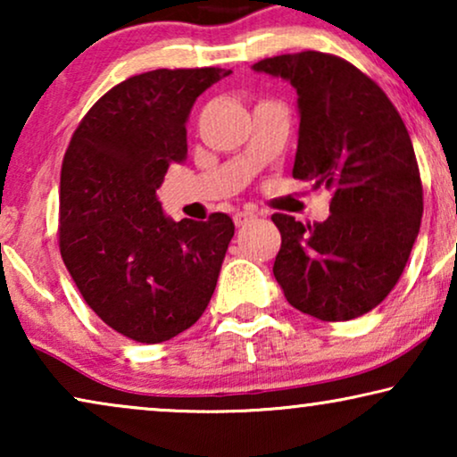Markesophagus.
Returning a JSON list of instances; mask_svg holds the SVG:
<instances>
[{"mask_svg":"<svg viewBox=\"0 0 457 457\" xmlns=\"http://www.w3.org/2000/svg\"><path fill=\"white\" fill-rule=\"evenodd\" d=\"M255 216H258V214H255V212H252V210H241L233 216V220H235L237 227H245V224L252 222Z\"/></svg>","mask_w":457,"mask_h":457,"instance_id":"obj_1","label":"esophagus"}]
</instances>
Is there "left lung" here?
<instances>
[{
  "label": "left lung",
  "mask_w": 457,
  "mask_h": 457,
  "mask_svg": "<svg viewBox=\"0 0 457 457\" xmlns=\"http://www.w3.org/2000/svg\"><path fill=\"white\" fill-rule=\"evenodd\" d=\"M253 71L295 87L293 177L333 191L324 222L272 216L283 239L274 278L303 314L352 320L389 295L420 230L422 183L408 129L385 91L337 55H274Z\"/></svg>",
  "instance_id": "obj_1"
}]
</instances>
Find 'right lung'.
<instances>
[{"label":"right lung","mask_w":457,"mask_h":457,"mask_svg":"<svg viewBox=\"0 0 457 457\" xmlns=\"http://www.w3.org/2000/svg\"><path fill=\"white\" fill-rule=\"evenodd\" d=\"M224 68L143 72L112 87L74 130L60 177V253L87 305L137 343L199 320L235 235L227 214L164 216L155 191L187 158V120Z\"/></svg>","instance_id":"right-lung-1"}]
</instances>
